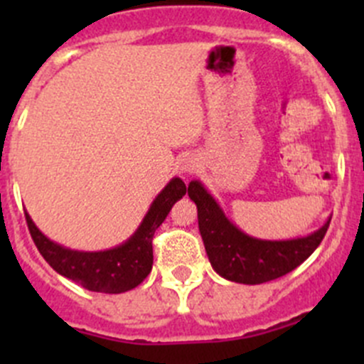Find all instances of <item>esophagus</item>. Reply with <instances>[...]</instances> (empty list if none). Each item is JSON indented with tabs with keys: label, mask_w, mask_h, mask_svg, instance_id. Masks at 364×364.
<instances>
[{
	"label": "esophagus",
	"mask_w": 364,
	"mask_h": 364,
	"mask_svg": "<svg viewBox=\"0 0 364 364\" xmlns=\"http://www.w3.org/2000/svg\"><path fill=\"white\" fill-rule=\"evenodd\" d=\"M197 167H199V161H197V159H193V156H186V159H183L181 161L183 172H196Z\"/></svg>",
	"instance_id": "obj_1"
}]
</instances>
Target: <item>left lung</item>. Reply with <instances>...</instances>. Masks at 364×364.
Listing matches in <instances>:
<instances>
[{
	"instance_id": "8db88e82",
	"label": "left lung",
	"mask_w": 364,
	"mask_h": 364,
	"mask_svg": "<svg viewBox=\"0 0 364 364\" xmlns=\"http://www.w3.org/2000/svg\"><path fill=\"white\" fill-rule=\"evenodd\" d=\"M197 204L199 230L213 269L225 280L257 285L277 280L303 264L324 240L331 218L310 236L287 241L257 240L241 232L200 181L188 185Z\"/></svg>"
}]
</instances>
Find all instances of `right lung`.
Wrapping results in <instances>:
<instances>
[{
    "mask_svg": "<svg viewBox=\"0 0 364 364\" xmlns=\"http://www.w3.org/2000/svg\"><path fill=\"white\" fill-rule=\"evenodd\" d=\"M186 193L183 179L174 178L153 200L134 236L119 247L104 252L70 250L43 236L26 213L29 234L54 271L93 292L121 294L137 287L153 267V236L171 208Z\"/></svg>",
    "mask_w": 364,
    "mask_h": 364,
    "instance_id": "add662e5",
    "label": "right lung"
}]
</instances>
